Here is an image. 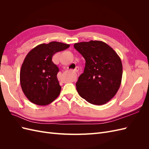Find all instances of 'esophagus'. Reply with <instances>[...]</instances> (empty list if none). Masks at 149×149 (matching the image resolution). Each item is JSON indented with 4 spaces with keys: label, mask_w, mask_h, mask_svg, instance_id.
Returning <instances> with one entry per match:
<instances>
[{
    "label": "esophagus",
    "mask_w": 149,
    "mask_h": 149,
    "mask_svg": "<svg viewBox=\"0 0 149 149\" xmlns=\"http://www.w3.org/2000/svg\"><path fill=\"white\" fill-rule=\"evenodd\" d=\"M75 72H77L78 71V69L77 68H76V69H74V70Z\"/></svg>",
    "instance_id": "esophagus-1"
}]
</instances>
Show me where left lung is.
<instances>
[{
  "mask_svg": "<svg viewBox=\"0 0 149 149\" xmlns=\"http://www.w3.org/2000/svg\"><path fill=\"white\" fill-rule=\"evenodd\" d=\"M86 60L76 83L79 96L94 105L106 104L118 92L123 76L120 57L106 43L91 40L74 45Z\"/></svg>",
  "mask_w": 149,
  "mask_h": 149,
  "instance_id": "1",
  "label": "left lung"
}]
</instances>
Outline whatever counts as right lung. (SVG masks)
<instances>
[{
    "mask_svg": "<svg viewBox=\"0 0 149 149\" xmlns=\"http://www.w3.org/2000/svg\"><path fill=\"white\" fill-rule=\"evenodd\" d=\"M69 47L68 44L52 42L38 45L29 52L21 67L20 81L22 91L30 102L46 106L59 96V68L53 63L52 57Z\"/></svg>",
    "mask_w": 149,
    "mask_h": 149,
    "instance_id": "1",
    "label": "right lung"
}]
</instances>
